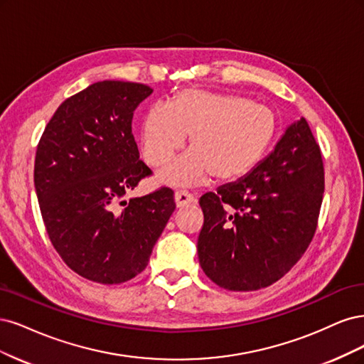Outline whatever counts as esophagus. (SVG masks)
Here are the masks:
<instances>
[{
  "mask_svg": "<svg viewBox=\"0 0 364 364\" xmlns=\"http://www.w3.org/2000/svg\"><path fill=\"white\" fill-rule=\"evenodd\" d=\"M195 203V196L187 192V191H177L175 192V204H177V207H186L189 204H193Z\"/></svg>",
  "mask_w": 364,
  "mask_h": 364,
  "instance_id": "obj_1",
  "label": "esophagus"
}]
</instances>
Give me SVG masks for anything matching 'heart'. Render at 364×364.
<instances>
[{"label": "heart", "instance_id": "obj_1", "mask_svg": "<svg viewBox=\"0 0 364 364\" xmlns=\"http://www.w3.org/2000/svg\"><path fill=\"white\" fill-rule=\"evenodd\" d=\"M277 133L275 113L251 98L199 89L180 90L171 104H152L140 132L148 165L160 168L181 149H191L160 172L169 184L208 178L236 181L255 169Z\"/></svg>", "mask_w": 364, "mask_h": 364}]
</instances>
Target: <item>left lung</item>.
Returning a JSON list of instances; mask_svg holds the SVG:
<instances>
[{"label":"left lung","instance_id":"left-lung-1","mask_svg":"<svg viewBox=\"0 0 364 364\" xmlns=\"http://www.w3.org/2000/svg\"><path fill=\"white\" fill-rule=\"evenodd\" d=\"M323 191L321 148L301 118L252 172L199 198L198 259L205 275L232 291L283 278L313 240Z\"/></svg>","mask_w":364,"mask_h":364}]
</instances>
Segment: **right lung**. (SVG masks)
Instances as JSON below:
<instances>
[{"label":"right lung","instance_id":"obj_1","mask_svg":"<svg viewBox=\"0 0 364 364\" xmlns=\"http://www.w3.org/2000/svg\"><path fill=\"white\" fill-rule=\"evenodd\" d=\"M151 93L132 81L93 83L58 105L38 144L34 187L46 232L62 260L95 283L142 272L175 210L169 187L122 199L152 173L132 132Z\"/></svg>","mask_w":364,"mask_h":364}]
</instances>
